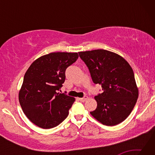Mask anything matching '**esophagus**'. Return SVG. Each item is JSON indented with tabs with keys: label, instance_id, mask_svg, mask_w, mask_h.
<instances>
[{
	"label": "esophagus",
	"instance_id": "obj_1",
	"mask_svg": "<svg viewBox=\"0 0 155 155\" xmlns=\"http://www.w3.org/2000/svg\"><path fill=\"white\" fill-rule=\"evenodd\" d=\"M87 98H88V97L87 96H85L83 97V98H78V99H79V101H81V102H85Z\"/></svg>",
	"mask_w": 155,
	"mask_h": 155
}]
</instances>
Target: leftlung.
<instances>
[{
    "label": "left lung",
    "mask_w": 155,
    "mask_h": 155,
    "mask_svg": "<svg viewBox=\"0 0 155 155\" xmlns=\"http://www.w3.org/2000/svg\"><path fill=\"white\" fill-rule=\"evenodd\" d=\"M95 84L103 92L96 96V109L90 114L102 124L115 126L130 115L139 90L129 64L119 54L103 49L78 52Z\"/></svg>",
    "instance_id": "obj_1"
}]
</instances>
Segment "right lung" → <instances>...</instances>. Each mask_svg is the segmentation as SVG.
<instances>
[{
  "label": "right lung",
  "instance_id": "obj_1",
  "mask_svg": "<svg viewBox=\"0 0 155 155\" xmlns=\"http://www.w3.org/2000/svg\"><path fill=\"white\" fill-rule=\"evenodd\" d=\"M78 57L77 52H51L39 57L28 68L18 98L24 114L34 124L47 129L67 117L75 98L57 91L64 83L66 68Z\"/></svg>",
  "mask_w": 155,
  "mask_h": 155
}]
</instances>
